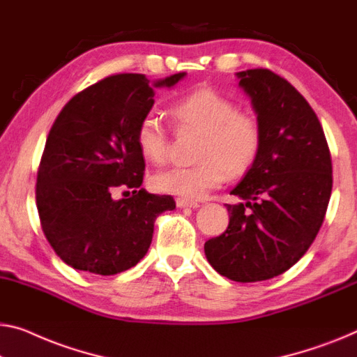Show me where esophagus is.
I'll return each instance as SVG.
<instances>
[{
	"instance_id": "34e87169",
	"label": "esophagus",
	"mask_w": 357,
	"mask_h": 357,
	"mask_svg": "<svg viewBox=\"0 0 357 357\" xmlns=\"http://www.w3.org/2000/svg\"><path fill=\"white\" fill-rule=\"evenodd\" d=\"M178 208H199L200 204L194 200H185V199H176Z\"/></svg>"
}]
</instances>
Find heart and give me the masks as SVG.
I'll return each mask as SVG.
<instances>
[{
	"mask_svg": "<svg viewBox=\"0 0 357 357\" xmlns=\"http://www.w3.org/2000/svg\"><path fill=\"white\" fill-rule=\"evenodd\" d=\"M172 115L181 126L205 132L199 147L200 163L172 167L155 173L152 188L162 194L199 200L216 189L231 174H242L258 158L263 128L253 114L238 110L231 98L213 88H197L172 105ZM136 144L147 162L160 165L168 158L169 137L162 116L149 112L136 130Z\"/></svg>",
	"mask_w": 357,
	"mask_h": 357,
	"instance_id": "obj_1",
	"label": "heart"
}]
</instances>
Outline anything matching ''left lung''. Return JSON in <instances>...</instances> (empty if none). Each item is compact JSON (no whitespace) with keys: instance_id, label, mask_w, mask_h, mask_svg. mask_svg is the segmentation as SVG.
<instances>
[{"instance_id":"1","label":"left lung","mask_w":357,"mask_h":357,"mask_svg":"<svg viewBox=\"0 0 357 357\" xmlns=\"http://www.w3.org/2000/svg\"><path fill=\"white\" fill-rule=\"evenodd\" d=\"M263 128L258 158L231 190L229 226L205 242L208 263L236 282L273 279L307 252L332 194V158L307 100L269 68L238 72Z\"/></svg>"}]
</instances>
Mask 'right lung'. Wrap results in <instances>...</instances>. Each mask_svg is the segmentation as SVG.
<instances>
[{"label": "right lung", "mask_w": 357, "mask_h": 357, "mask_svg": "<svg viewBox=\"0 0 357 357\" xmlns=\"http://www.w3.org/2000/svg\"><path fill=\"white\" fill-rule=\"evenodd\" d=\"M185 73L151 84L142 73H116L63 105L47 135L36 174L41 229L63 263L114 275L144 258L153 222L174 210L172 195L141 189L144 157L136 130L153 105V88L173 86ZM119 187L133 190L115 201Z\"/></svg>", "instance_id": "obj_1"}]
</instances>
